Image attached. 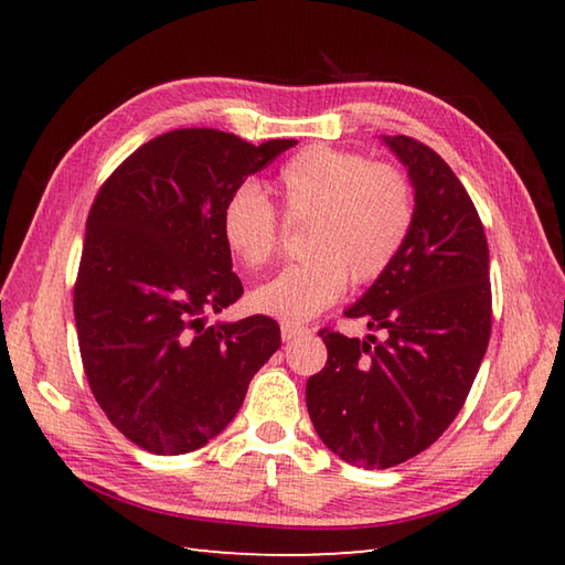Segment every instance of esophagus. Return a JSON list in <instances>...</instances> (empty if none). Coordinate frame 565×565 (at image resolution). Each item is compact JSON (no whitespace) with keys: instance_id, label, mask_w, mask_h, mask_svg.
<instances>
[{"instance_id":"obj_1","label":"esophagus","mask_w":565,"mask_h":565,"mask_svg":"<svg viewBox=\"0 0 565 565\" xmlns=\"http://www.w3.org/2000/svg\"><path fill=\"white\" fill-rule=\"evenodd\" d=\"M306 328L303 326H294V322H281V340L284 342H291L296 340L298 334H303Z\"/></svg>"}]
</instances>
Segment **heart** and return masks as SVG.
<instances>
[{
  "label": "heart",
  "mask_w": 565,
  "mask_h": 565,
  "mask_svg": "<svg viewBox=\"0 0 565 565\" xmlns=\"http://www.w3.org/2000/svg\"><path fill=\"white\" fill-rule=\"evenodd\" d=\"M286 215L308 218L303 252L249 294V306L284 322H306L328 310L347 284H366L391 267L413 225V191L401 170L371 164L364 154L308 148L276 177ZM221 233L245 267H264L274 255L276 211L257 186H237L223 203Z\"/></svg>",
  "instance_id": "heart-1"
}]
</instances>
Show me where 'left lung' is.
Here are the masks:
<instances>
[{
	"label": "left lung",
	"mask_w": 565,
	"mask_h": 565,
	"mask_svg": "<svg viewBox=\"0 0 565 565\" xmlns=\"http://www.w3.org/2000/svg\"><path fill=\"white\" fill-rule=\"evenodd\" d=\"M381 142L413 184V225L391 267L344 310L381 338L320 330L328 364L306 383L322 444L369 471L413 459L441 437L490 340L488 243L471 196L423 142Z\"/></svg>",
	"instance_id": "left-lung-1"
}]
</instances>
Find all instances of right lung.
Returning <instances> with one entry per match:
<instances>
[{"mask_svg":"<svg viewBox=\"0 0 565 565\" xmlns=\"http://www.w3.org/2000/svg\"><path fill=\"white\" fill-rule=\"evenodd\" d=\"M294 146L170 130L94 199L75 284L79 354L102 411L140 449L177 456L218 437L281 347L267 316H206L243 296L221 233L225 199Z\"/></svg>","mask_w":565,"mask_h":565,"instance_id":"1","label":"right lung"}]
</instances>
